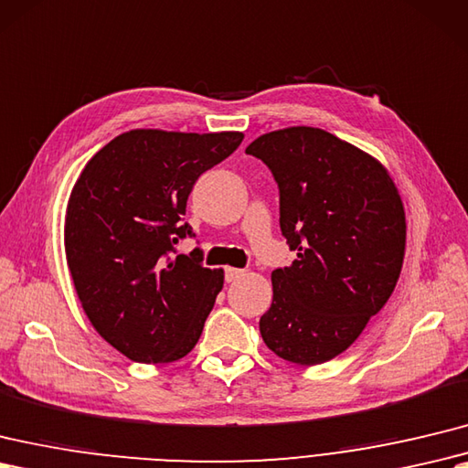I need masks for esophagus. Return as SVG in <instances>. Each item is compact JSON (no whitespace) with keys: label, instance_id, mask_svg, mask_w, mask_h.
I'll return each instance as SVG.
<instances>
[{"label":"esophagus","instance_id":"obj_1","mask_svg":"<svg viewBox=\"0 0 468 468\" xmlns=\"http://www.w3.org/2000/svg\"><path fill=\"white\" fill-rule=\"evenodd\" d=\"M245 275V269H235V267H227L225 269V281L227 283H235Z\"/></svg>","mask_w":468,"mask_h":468}]
</instances>
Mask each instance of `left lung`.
Here are the masks:
<instances>
[{
    "label": "left lung",
    "instance_id": "8db88e82",
    "mask_svg": "<svg viewBox=\"0 0 468 468\" xmlns=\"http://www.w3.org/2000/svg\"><path fill=\"white\" fill-rule=\"evenodd\" d=\"M245 154L273 173L281 233L297 253L271 273L273 303L259 321L261 336L285 361H331L395 291L407 239L403 201L381 163L317 127L265 133Z\"/></svg>",
    "mask_w": 468,
    "mask_h": 468
}]
</instances>
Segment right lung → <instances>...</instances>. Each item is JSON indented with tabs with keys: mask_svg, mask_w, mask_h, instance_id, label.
<instances>
[{
	"mask_svg": "<svg viewBox=\"0 0 468 468\" xmlns=\"http://www.w3.org/2000/svg\"><path fill=\"white\" fill-rule=\"evenodd\" d=\"M243 133L133 129L87 161L65 213V257L93 329L137 363H173L197 345L223 289L201 251L177 255L201 173L229 157Z\"/></svg>",
	"mask_w": 468,
	"mask_h": 468,
	"instance_id": "right-lung-1",
	"label": "right lung"
}]
</instances>
